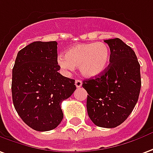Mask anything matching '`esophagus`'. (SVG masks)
Listing matches in <instances>:
<instances>
[{"mask_svg":"<svg viewBox=\"0 0 153 153\" xmlns=\"http://www.w3.org/2000/svg\"><path fill=\"white\" fill-rule=\"evenodd\" d=\"M75 85L77 88H80L82 86V81L79 79H76L75 80Z\"/></svg>","mask_w":153,"mask_h":153,"instance_id":"34e87169","label":"esophagus"}]
</instances>
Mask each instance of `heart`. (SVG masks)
<instances>
[{"label":"heart","mask_w":153,"mask_h":153,"mask_svg":"<svg viewBox=\"0 0 153 153\" xmlns=\"http://www.w3.org/2000/svg\"><path fill=\"white\" fill-rule=\"evenodd\" d=\"M110 50L105 43L79 44L66 51L65 55L58 57V64L65 70L78 67L86 78H94L103 73L108 66Z\"/></svg>","instance_id":"obj_1"}]
</instances>
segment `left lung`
<instances>
[{
	"label": "left lung",
	"instance_id": "1",
	"mask_svg": "<svg viewBox=\"0 0 153 153\" xmlns=\"http://www.w3.org/2000/svg\"><path fill=\"white\" fill-rule=\"evenodd\" d=\"M110 48L106 70L83 82L87 111L98 127L112 128L123 123L136 105L141 89L140 65L135 52L118 38L104 40Z\"/></svg>",
	"mask_w": 153,
	"mask_h": 153
}]
</instances>
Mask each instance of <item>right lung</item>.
<instances>
[{
	"label": "right lung",
	"instance_id": "right-lung-1",
	"mask_svg": "<svg viewBox=\"0 0 153 153\" xmlns=\"http://www.w3.org/2000/svg\"><path fill=\"white\" fill-rule=\"evenodd\" d=\"M56 41H35L18 52L12 69L11 92L17 114L34 130L55 128L64 114L61 102L76 86L59 73Z\"/></svg>",
	"mask_w": 153,
	"mask_h": 153
}]
</instances>
